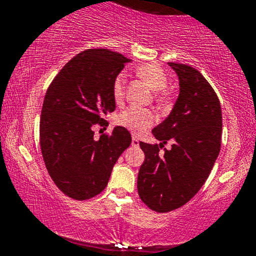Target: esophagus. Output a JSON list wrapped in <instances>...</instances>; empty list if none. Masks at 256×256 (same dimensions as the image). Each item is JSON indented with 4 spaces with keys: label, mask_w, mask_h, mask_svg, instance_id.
<instances>
[{
    "label": "esophagus",
    "mask_w": 256,
    "mask_h": 256,
    "mask_svg": "<svg viewBox=\"0 0 256 256\" xmlns=\"http://www.w3.org/2000/svg\"><path fill=\"white\" fill-rule=\"evenodd\" d=\"M131 144L134 146H140V140H138V138L136 136H132V142Z\"/></svg>",
    "instance_id": "34e87169"
}]
</instances>
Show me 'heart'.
Instances as JSON below:
<instances>
[{
    "label": "heart",
    "mask_w": 256,
    "mask_h": 256,
    "mask_svg": "<svg viewBox=\"0 0 256 256\" xmlns=\"http://www.w3.org/2000/svg\"><path fill=\"white\" fill-rule=\"evenodd\" d=\"M138 77L142 78L149 86L154 91H160L158 92L156 98L160 104L166 102L167 95L162 92L168 83L166 72L164 71L162 67L158 64H140L136 68ZM125 84H126V74L124 72H120L113 80V86H112V94L116 102H120L125 95ZM155 122L154 112L148 110V108L140 107H131L126 108L122 110L116 118V122L122 128H128L134 134H142L149 126H152Z\"/></svg>",
    "instance_id": "obj_1"
}]
</instances>
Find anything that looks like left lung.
I'll return each instance as SVG.
<instances>
[{"label":"left lung","instance_id":"obj_1","mask_svg":"<svg viewBox=\"0 0 256 256\" xmlns=\"http://www.w3.org/2000/svg\"><path fill=\"white\" fill-rule=\"evenodd\" d=\"M179 78V96L170 116L152 134L160 144L140 142L144 162L137 178L140 200L166 213L190 201L207 180L222 143V107L216 91L198 70L168 62ZM171 140L170 151L160 149Z\"/></svg>","mask_w":256,"mask_h":256}]
</instances>
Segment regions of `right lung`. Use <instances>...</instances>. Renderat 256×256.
Returning <instances> with one entry per match:
<instances>
[{
	"mask_svg": "<svg viewBox=\"0 0 256 256\" xmlns=\"http://www.w3.org/2000/svg\"><path fill=\"white\" fill-rule=\"evenodd\" d=\"M130 61L108 49H88L64 64L46 90L40 150L52 182L68 198L83 201L104 192L116 160L131 144L122 126L98 140L92 131L116 110L113 80Z\"/></svg>",
	"mask_w": 256,
	"mask_h": 256,
	"instance_id": "1",
	"label": "right lung"
}]
</instances>
